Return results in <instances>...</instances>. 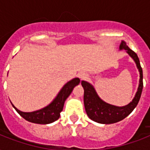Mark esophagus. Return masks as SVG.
<instances>
[{
    "label": "esophagus",
    "mask_w": 150,
    "mask_h": 150,
    "mask_svg": "<svg viewBox=\"0 0 150 150\" xmlns=\"http://www.w3.org/2000/svg\"><path fill=\"white\" fill-rule=\"evenodd\" d=\"M79 75V78L81 80H83V79H86V78H87V75L84 72L79 73V75Z\"/></svg>",
    "instance_id": "34e87169"
}]
</instances>
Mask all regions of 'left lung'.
I'll use <instances>...</instances> for the list:
<instances>
[{
  "label": "left lung",
  "instance_id": "8db88e82",
  "mask_svg": "<svg viewBox=\"0 0 150 150\" xmlns=\"http://www.w3.org/2000/svg\"><path fill=\"white\" fill-rule=\"evenodd\" d=\"M119 50H125L126 53L135 61L138 70L139 71V83L137 92L134 98L128 104L118 107L107 103L100 99L94 86L86 81H82V86L84 89V106L86 112L89 118L100 124H114L123 120L132 112L137 106L142 94L143 82H142V69L140 65L139 59L137 54L128 47L124 40L119 46Z\"/></svg>",
  "mask_w": 150,
  "mask_h": 150
}]
</instances>
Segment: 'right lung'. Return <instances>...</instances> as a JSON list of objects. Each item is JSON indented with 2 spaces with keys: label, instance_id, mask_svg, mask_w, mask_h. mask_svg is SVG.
Listing matches in <instances>:
<instances>
[{
  "label": "right lung",
  "instance_id": "add662e5",
  "mask_svg": "<svg viewBox=\"0 0 150 150\" xmlns=\"http://www.w3.org/2000/svg\"><path fill=\"white\" fill-rule=\"evenodd\" d=\"M79 82L80 79L79 78H75L68 81L66 84L64 85V86L59 91L56 97L50 103H49L45 107L35 110V111H21L13 105L12 103L11 102V103L12 104L15 110L20 114V116H22L26 121L32 123L40 124V125L50 124L57 121L60 117V113L63 110L65 100L70 96L73 89L79 84Z\"/></svg>",
  "mask_w": 150,
  "mask_h": 150
}]
</instances>
